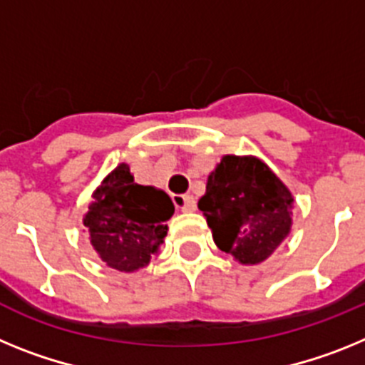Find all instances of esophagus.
<instances>
[{
  "mask_svg": "<svg viewBox=\"0 0 365 365\" xmlns=\"http://www.w3.org/2000/svg\"><path fill=\"white\" fill-rule=\"evenodd\" d=\"M174 204H176V207L178 209L185 211V213H189V211H195L196 209V200L192 198L191 195L176 196V198H174Z\"/></svg>",
  "mask_w": 365,
  "mask_h": 365,
  "instance_id": "esophagus-1",
  "label": "esophagus"
}]
</instances>
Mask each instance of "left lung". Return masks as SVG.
I'll return each mask as SVG.
<instances>
[{
	"label": "left lung",
	"mask_w": 365,
	"mask_h": 365,
	"mask_svg": "<svg viewBox=\"0 0 365 365\" xmlns=\"http://www.w3.org/2000/svg\"><path fill=\"white\" fill-rule=\"evenodd\" d=\"M294 196L270 167L253 156H224L198 202L213 240L240 264H259L292 227Z\"/></svg>",
	"instance_id": "obj_1"
}]
</instances>
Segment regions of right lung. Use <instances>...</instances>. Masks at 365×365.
<instances>
[{
  "label": "right lung",
  "instance_id": "right-lung-1",
  "mask_svg": "<svg viewBox=\"0 0 365 365\" xmlns=\"http://www.w3.org/2000/svg\"><path fill=\"white\" fill-rule=\"evenodd\" d=\"M173 213L167 192L135 183L128 165L121 163L93 192L84 226L103 262L119 272H135L158 253Z\"/></svg>",
  "mask_w": 365,
  "mask_h": 365
}]
</instances>
